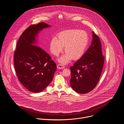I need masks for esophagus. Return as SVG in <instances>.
<instances>
[{"label": "esophagus", "instance_id": "esophagus-1", "mask_svg": "<svg viewBox=\"0 0 124 124\" xmlns=\"http://www.w3.org/2000/svg\"><path fill=\"white\" fill-rule=\"evenodd\" d=\"M57 66V68L59 69H62L65 68L64 66H63L62 65H61V64H58Z\"/></svg>", "mask_w": 124, "mask_h": 124}]
</instances>
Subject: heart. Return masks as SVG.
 I'll return each instance as SVG.
<instances>
[{
    "mask_svg": "<svg viewBox=\"0 0 124 124\" xmlns=\"http://www.w3.org/2000/svg\"><path fill=\"white\" fill-rule=\"evenodd\" d=\"M57 38L55 36L52 37L50 42V49L54 55L58 56L64 46L65 53L58 59L62 64L69 63L71 59L76 60L80 58L83 55L89 43L88 34L79 29L62 31L57 34Z\"/></svg>",
    "mask_w": 124,
    "mask_h": 124,
    "instance_id": "heart-1",
    "label": "heart"
}]
</instances>
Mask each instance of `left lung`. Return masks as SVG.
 I'll return each instance as SVG.
<instances>
[{
    "label": "left lung",
    "mask_w": 124,
    "mask_h": 124,
    "mask_svg": "<svg viewBox=\"0 0 124 124\" xmlns=\"http://www.w3.org/2000/svg\"><path fill=\"white\" fill-rule=\"evenodd\" d=\"M104 62L99 37L92 32L91 45L86 53L70 68V84L76 92L85 94L93 90L101 77Z\"/></svg>",
    "instance_id": "1"
}]
</instances>
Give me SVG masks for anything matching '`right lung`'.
<instances>
[{"mask_svg":"<svg viewBox=\"0 0 124 124\" xmlns=\"http://www.w3.org/2000/svg\"><path fill=\"white\" fill-rule=\"evenodd\" d=\"M51 26L45 23L33 24L21 34L14 54L15 69L20 82L28 90L39 93L52 81L56 65L51 56L37 46L40 32Z\"/></svg>","mask_w":124,"mask_h":124,"instance_id":"obj_1","label":"right lung"}]
</instances>
